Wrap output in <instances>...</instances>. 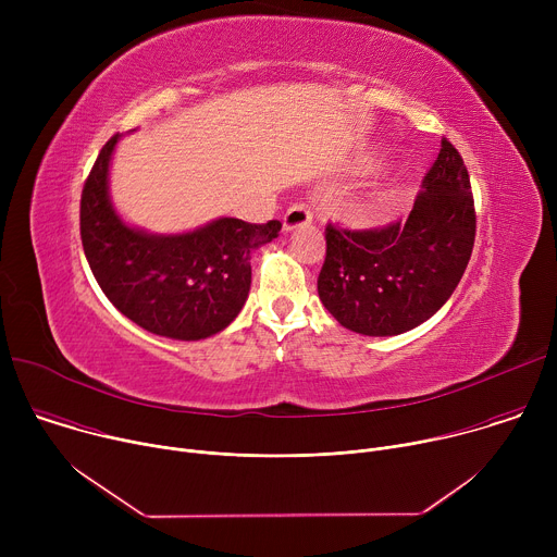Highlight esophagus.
<instances>
[{"label": "esophagus", "mask_w": 557, "mask_h": 557, "mask_svg": "<svg viewBox=\"0 0 557 557\" xmlns=\"http://www.w3.org/2000/svg\"><path fill=\"white\" fill-rule=\"evenodd\" d=\"M310 220H312V211L308 209V205H304V202H297V205L288 207V211L284 213V220H282V228H284L286 233H290V231H295V228H299V226H306V224H310Z\"/></svg>", "instance_id": "obj_1"}]
</instances>
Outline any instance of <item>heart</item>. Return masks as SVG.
<instances>
[{"label":"heart","instance_id":"heart-1","mask_svg":"<svg viewBox=\"0 0 557 557\" xmlns=\"http://www.w3.org/2000/svg\"><path fill=\"white\" fill-rule=\"evenodd\" d=\"M359 168L363 172H374L376 163L372 161H361ZM410 189L401 181H389L370 194H366L348 213V222L359 228H372L387 224L396 213L401 211V207L408 202Z\"/></svg>","mask_w":557,"mask_h":557}]
</instances>
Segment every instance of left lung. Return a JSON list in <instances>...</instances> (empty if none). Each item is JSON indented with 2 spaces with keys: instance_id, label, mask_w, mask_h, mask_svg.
<instances>
[{
  "instance_id": "1",
  "label": "left lung",
  "mask_w": 557,
  "mask_h": 557,
  "mask_svg": "<svg viewBox=\"0 0 557 557\" xmlns=\"http://www.w3.org/2000/svg\"><path fill=\"white\" fill-rule=\"evenodd\" d=\"M473 235L469 174L456 147L443 138L408 220L372 231L326 226L317 293L352 333H408L451 297L471 258Z\"/></svg>"
}]
</instances>
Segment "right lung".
Returning <instances> with one entry per match:
<instances>
[{"instance_id":"add662e5","label":"right lung","mask_w":557,"mask_h":557,"mask_svg":"<svg viewBox=\"0 0 557 557\" xmlns=\"http://www.w3.org/2000/svg\"><path fill=\"white\" fill-rule=\"evenodd\" d=\"M121 134L101 149L82 194V243L106 297L140 329L181 342L224 331L251 288V253L282 222L218 218L185 233L127 224L110 198V163Z\"/></svg>"}]
</instances>
